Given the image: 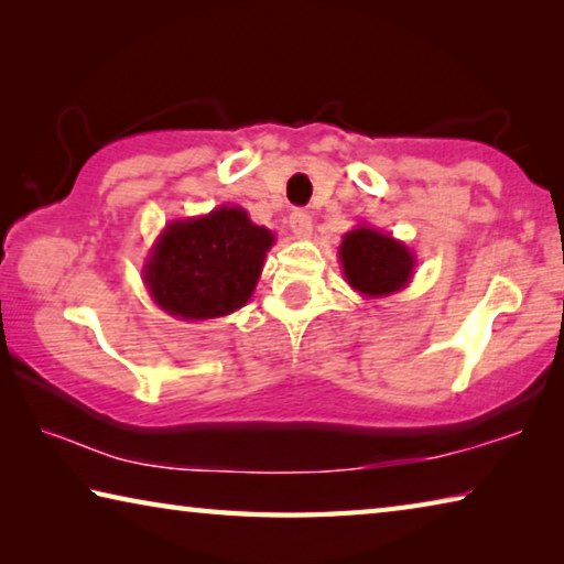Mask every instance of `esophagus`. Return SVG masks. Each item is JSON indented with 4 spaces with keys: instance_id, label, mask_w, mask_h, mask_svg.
Masks as SVG:
<instances>
[{
    "instance_id": "1",
    "label": "esophagus",
    "mask_w": 564,
    "mask_h": 564,
    "mask_svg": "<svg viewBox=\"0 0 564 564\" xmlns=\"http://www.w3.org/2000/svg\"><path fill=\"white\" fill-rule=\"evenodd\" d=\"M291 231L295 238H311L313 234V218L308 212H303V208H295L291 214Z\"/></svg>"
}]
</instances>
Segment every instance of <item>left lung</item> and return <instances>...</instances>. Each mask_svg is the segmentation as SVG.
Returning a JSON list of instances; mask_svg holds the SVG:
<instances>
[{"instance_id":"1","label":"left lung","mask_w":564,"mask_h":564,"mask_svg":"<svg viewBox=\"0 0 564 564\" xmlns=\"http://www.w3.org/2000/svg\"><path fill=\"white\" fill-rule=\"evenodd\" d=\"M338 253L348 283L368 299L400 291L413 275L415 256L405 243L376 228L358 226L356 231L343 236Z\"/></svg>"}]
</instances>
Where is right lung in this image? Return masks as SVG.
Segmentation results:
<instances>
[{
	"label": "right lung",
	"mask_w": 564,
	"mask_h": 564,
	"mask_svg": "<svg viewBox=\"0 0 564 564\" xmlns=\"http://www.w3.org/2000/svg\"><path fill=\"white\" fill-rule=\"evenodd\" d=\"M271 246L269 228L256 226L243 208L221 206L169 224L144 265V281L151 299L171 316H228L251 299Z\"/></svg>",
	"instance_id": "obj_1"
}]
</instances>
